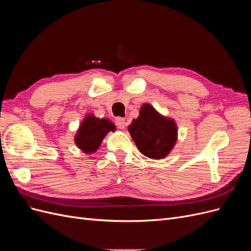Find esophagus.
<instances>
[{
	"label": "esophagus",
	"mask_w": 251,
	"mask_h": 251,
	"mask_svg": "<svg viewBox=\"0 0 251 251\" xmlns=\"http://www.w3.org/2000/svg\"><path fill=\"white\" fill-rule=\"evenodd\" d=\"M115 123H116V126H117L119 128H121V130H123V128L126 127V120H125V118L117 117V118L115 119Z\"/></svg>",
	"instance_id": "34e87169"
}]
</instances>
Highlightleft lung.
Wrapping results in <instances>:
<instances>
[{
    "mask_svg": "<svg viewBox=\"0 0 251 251\" xmlns=\"http://www.w3.org/2000/svg\"><path fill=\"white\" fill-rule=\"evenodd\" d=\"M127 128L140 153L151 159L168 156L178 138L175 120L161 115L150 103L142 104L139 116Z\"/></svg>",
    "mask_w": 251,
    "mask_h": 251,
    "instance_id": "obj_1",
    "label": "left lung"
}]
</instances>
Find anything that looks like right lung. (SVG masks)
Instances as JSON below:
<instances>
[{"instance_id":"obj_1","label":"right lung","mask_w":251,"mask_h":251,"mask_svg":"<svg viewBox=\"0 0 251 251\" xmlns=\"http://www.w3.org/2000/svg\"><path fill=\"white\" fill-rule=\"evenodd\" d=\"M115 130V125L108 118H97L93 114H88L81 121L74 142L85 154H93L100 149L105 135Z\"/></svg>"}]
</instances>
